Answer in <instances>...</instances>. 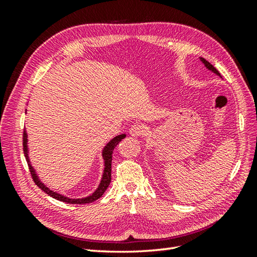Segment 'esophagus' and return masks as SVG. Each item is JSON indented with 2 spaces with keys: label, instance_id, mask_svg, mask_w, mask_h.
Wrapping results in <instances>:
<instances>
[{
  "label": "esophagus",
  "instance_id": "34e87169",
  "mask_svg": "<svg viewBox=\"0 0 257 257\" xmlns=\"http://www.w3.org/2000/svg\"><path fill=\"white\" fill-rule=\"evenodd\" d=\"M129 134L133 136V137H140V136H143L146 134V128L144 125L141 124H134L132 125V128L129 129Z\"/></svg>",
  "mask_w": 257,
  "mask_h": 257
}]
</instances>
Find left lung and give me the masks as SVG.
<instances>
[{
	"label": "left lung",
	"mask_w": 257,
	"mask_h": 257,
	"mask_svg": "<svg viewBox=\"0 0 257 257\" xmlns=\"http://www.w3.org/2000/svg\"><path fill=\"white\" fill-rule=\"evenodd\" d=\"M200 59H201V62L202 63H203L204 64V66L207 68V69H209V70H211V72H213V73H214V74H216L217 76H221V74L219 73V72H217V69L214 67V66H213V65L212 64H210L209 62H207L206 61V59H204V58H202V57H200Z\"/></svg>",
	"instance_id": "left-lung-1"
}]
</instances>
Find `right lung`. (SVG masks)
Segmentation results:
<instances>
[{"label":"right lung","instance_id":"add662e5","mask_svg":"<svg viewBox=\"0 0 257 257\" xmlns=\"http://www.w3.org/2000/svg\"><path fill=\"white\" fill-rule=\"evenodd\" d=\"M124 137H125L124 134L117 136V137H114L113 139H111L110 141H109V143L106 145L105 148H103V150H102V158H103V161H105V169H103L101 181H100L99 185H98V188H97V190L95 191L94 193H92L89 196H86V198H83V199H70V198H67V196H64V195L59 194L57 192H54V191H52L50 188H47L44 183L41 182V180L38 179L37 174H36V172L34 170V168H33L32 165H31V161H30V158H29V148H27V134H26L25 130H24V133H23V150H24V156L26 158L27 165H29V168H30L31 176H32L33 180H34V182H35V184L37 185L38 188L44 191V192L47 193L48 195H51L52 198L56 199L58 201L65 202V203L85 204V203H91V202L98 200L103 193H105V191L107 190L109 183H110V181H111L112 151L114 149V147H116Z\"/></svg>","mask_w":257,"mask_h":257}]
</instances>
